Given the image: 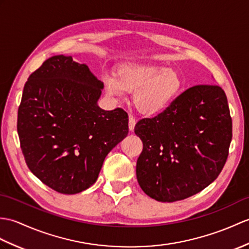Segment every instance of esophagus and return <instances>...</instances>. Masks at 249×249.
<instances>
[{
	"mask_svg": "<svg viewBox=\"0 0 249 249\" xmlns=\"http://www.w3.org/2000/svg\"><path fill=\"white\" fill-rule=\"evenodd\" d=\"M135 125H136V120L135 118H132L131 115L129 117V121H128V127H129V130H134L135 129Z\"/></svg>",
	"mask_w": 249,
	"mask_h": 249,
	"instance_id": "1",
	"label": "esophagus"
}]
</instances>
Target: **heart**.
I'll use <instances>...</instances> for the list:
<instances>
[{
    "instance_id": "b5f03b06",
    "label": "heart",
    "mask_w": 249,
    "mask_h": 249,
    "mask_svg": "<svg viewBox=\"0 0 249 249\" xmlns=\"http://www.w3.org/2000/svg\"><path fill=\"white\" fill-rule=\"evenodd\" d=\"M104 83L110 96L119 97L125 91H134V105L146 115H157L166 110L183 87L181 76L174 69L140 61L123 63L118 69L117 76L107 74Z\"/></svg>"
}]
</instances>
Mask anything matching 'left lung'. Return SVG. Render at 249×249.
Instances as JSON below:
<instances>
[{"label":"left lung","instance_id":"1","mask_svg":"<svg viewBox=\"0 0 249 249\" xmlns=\"http://www.w3.org/2000/svg\"><path fill=\"white\" fill-rule=\"evenodd\" d=\"M135 134L143 142L136 172L144 193L162 203L188 198L214 181L227 160L226 94L218 86H194L157 117L139 121Z\"/></svg>","mask_w":249,"mask_h":249}]
</instances>
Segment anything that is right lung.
Here are the masks:
<instances>
[{"instance_id": "1", "label": "right lung", "mask_w": 249, "mask_h": 249, "mask_svg": "<svg viewBox=\"0 0 249 249\" xmlns=\"http://www.w3.org/2000/svg\"><path fill=\"white\" fill-rule=\"evenodd\" d=\"M103 89L88 66L63 55L46 59L24 86L17 124L22 153L33 174L57 192L90 188L128 134L123 109L97 105Z\"/></svg>"}]
</instances>
